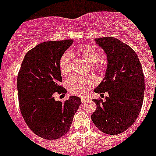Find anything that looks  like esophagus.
Returning <instances> with one entry per match:
<instances>
[{
  "mask_svg": "<svg viewBox=\"0 0 156 156\" xmlns=\"http://www.w3.org/2000/svg\"><path fill=\"white\" fill-rule=\"evenodd\" d=\"M81 100H82V102H83V104H85V103L88 102L89 99H87V98H86V97H82L81 98Z\"/></svg>",
  "mask_w": 156,
  "mask_h": 156,
  "instance_id": "esophagus-1",
  "label": "esophagus"
}]
</instances>
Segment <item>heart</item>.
<instances>
[{"label": "heart", "mask_w": 156, "mask_h": 156, "mask_svg": "<svg viewBox=\"0 0 156 156\" xmlns=\"http://www.w3.org/2000/svg\"><path fill=\"white\" fill-rule=\"evenodd\" d=\"M79 52L83 56L93 68L97 71H102L104 68V64L100 61V54L97 49L90 45H84L79 49ZM72 56L69 52H66L61 56L59 61V68L62 75L67 76L70 73ZM96 81L93 76L73 75L68 78L66 82V87L71 94L76 95H83L87 92L90 87L95 85Z\"/></svg>", "instance_id": "1"}]
</instances>
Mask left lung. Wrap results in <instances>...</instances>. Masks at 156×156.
Wrapping results in <instances>:
<instances>
[{
  "label": "left lung",
  "instance_id": "1",
  "mask_svg": "<svg viewBox=\"0 0 156 156\" xmlns=\"http://www.w3.org/2000/svg\"><path fill=\"white\" fill-rule=\"evenodd\" d=\"M107 55L108 66L104 80L94 91L107 92L105 100H93L96 110L91 120L100 131L116 135L130 127L140 113L145 81L136 52L116 38L95 40Z\"/></svg>",
  "mask_w": 156,
  "mask_h": 156
}]
</instances>
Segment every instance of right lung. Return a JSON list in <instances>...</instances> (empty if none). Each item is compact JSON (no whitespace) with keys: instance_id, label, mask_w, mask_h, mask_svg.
Segmentation results:
<instances>
[{"instance_id":"add662e5","label":"right lung","mask_w":156,"mask_h":156,"mask_svg":"<svg viewBox=\"0 0 156 156\" xmlns=\"http://www.w3.org/2000/svg\"><path fill=\"white\" fill-rule=\"evenodd\" d=\"M73 40L48 41L27 52L18 74L17 87L21 113L28 127L39 137L55 140L65 135L82 104L78 96L64 102L54 95L66 94L59 61Z\"/></svg>"}]
</instances>
